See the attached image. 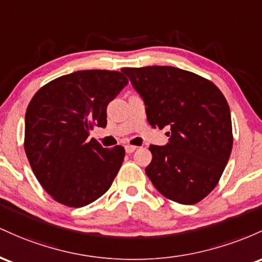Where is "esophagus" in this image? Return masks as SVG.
I'll return each instance as SVG.
<instances>
[{
  "label": "esophagus",
  "mask_w": 262,
  "mask_h": 262,
  "mask_svg": "<svg viewBox=\"0 0 262 262\" xmlns=\"http://www.w3.org/2000/svg\"><path fill=\"white\" fill-rule=\"evenodd\" d=\"M137 147L136 146H132V145H126L125 146V151L127 152V154H132V152L136 151Z\"/></svg>",
  "instance_id": "esophagus-1"
}]
</instances>
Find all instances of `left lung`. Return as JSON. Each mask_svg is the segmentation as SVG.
<instances>
[{
  "mask_svg": "<svg viewBox=\"0 0 262 262\" xmlns=\"http://www.w3.org/2000/svg\"><path fill=\"white\" fill-rule=\"evenodd\" d=\"M146 105L147 121L168 126L169 142L149 146L146 174L161 194L195 204L218 184L233 148L230 108L215 84L174 67L122 68Z\"/></svg>",
  "mask_w": 262,
  "mask_h": 262,
  "instance_id": "left-lung-1",
  "label": "left lung"
}]
</instances>
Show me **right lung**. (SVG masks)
Returning a JSON list of instances; mask_svg holds the SVG:
<instances>
[{
  "instance_id": "obj_1",
  "label": "right lung",
  "mask_w": 262,
  "mask_h": 262,
  "mask_svg": "<svg viewBox=\"0 0 262 262\" xmlns=\"http://www.w3.org/2000/svg\"><path fill=\"white\" fill-rule=\"evenodd\" d=\"M128 83L120 72L79 70L49 81L26 111L25 151L40 186L54 201L80 208L107 192L125 148L88 141L106 126V107Z\"/></svg>"
}]
</instances>
